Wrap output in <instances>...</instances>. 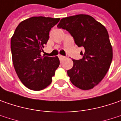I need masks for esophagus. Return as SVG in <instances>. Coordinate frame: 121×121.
<instances>
[{"label": "esophagus", "mask_w": 121, "mask_h": 121, "mask_svg": "<svg viewBox=\"0 0 121 121\" xmlns=\"http://www.w3.org/2000/svg\"><path fill=\"white\" fill-rule=\"evenodd\" d=\"M58 58L60 59V60H63L64 58H65L64 56H62V55H58Z\"/></svg>", "instance_id": "obj_1"}]
</instances>
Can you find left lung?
Listing matches in <instances>:
<instances>
[{
  "label": "left lung",
  "mask_w": 121,
  "mask_h": 121,
  "mask_svg": "<svg viewBox=\"0 0 121 121\" xmlns=\"http://www.w3.org/2000/svg\"><path fill=\"white\" fill-rule=\"evenodd\" d=\"M57 27L68 31L75 44L85 49L81 59H73V66L67 71L70 81L83 90L94 88L104 77L112 60V48L106 27L83 14L63 18Z\"/></svg>",
  "instance_id": "obj_1"
}]
</instances>
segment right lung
<instances>
[{"label":"right lung","mask_w":121,"mask_h":121,"mask_svg":"<svg viewBox=\"0 0 121 121\" xmlns=\"http://www.w3.org/2000/svg\"><path fill=\"white\" fill-rule=\"evenodd\" d=\"M59 18L32 17L17 27L11 40L12 60L22 83L34 91L42 90L51 83L60 65L58 56H42L49 31Z\"/></svg>","instance_id":"add662e5"}]
</instances>
